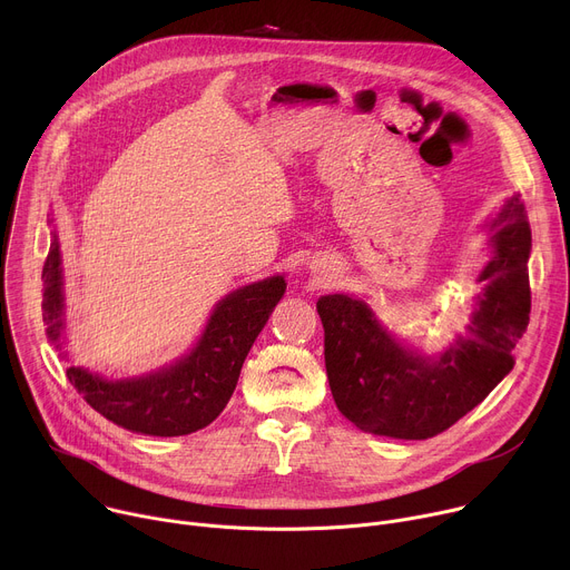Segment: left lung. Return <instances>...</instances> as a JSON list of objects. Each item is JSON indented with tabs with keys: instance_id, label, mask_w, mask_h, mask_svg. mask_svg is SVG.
I'll return each instance as SVG.
<instances>
[{
	"instance_id": "8db88e82",
	"label": "left lung",
	"mask_w": 570,
	"mask_h": 570,
	"mask_svg": "<svg viewBox=\"0 0 570 570\" xmlns=\"http://www.w3.org/2000/svg\"><path fill=\"white\" fill-rule=\"evenodd\" d=\"M490 229L492 259L466 332L440 356L403 347L356 297L317 299L324 365L338 411L361 431L429 440L490 394L514 367L512 350L530 320L532 232L521 196L505 200Z\"/></svg>"
}]
</instances>
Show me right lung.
Segmentation results:
<instances>
[{"instance_id": "obj_1", "label": "right lung", "mask_w": 570, "mask_h": 570, "mask_svg": "<svg viewBox=\"0 0 570 570\" xmlns=\"http://www.w3.org/2000/svg\"><path fill=\"white\" fill-rule=\"evenodd\" d=\"M60 264V243L53 232L42 268V320L56 350H62L65 341ZM284 291V275L232 291L216 304L196 347L157 372L110 381L80 365H69L67 379L97 413L126 431L157 438L196 433L223 413L236 387L243 361ZM62 358H67L65 352Z\"/></svg>"}]
</instances>
